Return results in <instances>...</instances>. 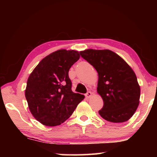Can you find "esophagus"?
I'll return each mask as SVG.
<instances>
[{
  "mask_svg": "<svg viewBox=\"0 0 157 157\" xmlns=\"http://www.w3.org/2000/svg\"><path fill=\"white\" fill-rule=\"evenodd\" d=\"M91 95H92V93L91 91H88L86 94H85V97H86V98H89L91 96Z\"/></svg>",
  "mask_w": 157,
  "mask_h": 157,
  "instance_id": "34e87169",
  "label": "esophagus"
}]
</instances>
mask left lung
<instances>
[{"mask_svg":"<svg viewBox=\"0 0 157 157\" xmlns=\"http://www.w3.org/2000/svg\"><path fill=\"white\" fill-rule=\"evenodd\" d=\"M79 54L98 73L97 91L104 102L100 115L111 123L128 121L139 106L140 94L131 67L109 50L88 49Z\"/></svg>","mask_w":157,"mask_h":157,"instance_id":"1","label":"left lung"}]
</instances>
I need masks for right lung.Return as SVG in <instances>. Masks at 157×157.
Returning <instances> with one entry per match:
<instances>
[{
  "mask_svg": "<svg viewBox=\"0 0 157 157\" xmlns=\"http://www.w3.org/2000/svg\"><path fill=\"white\" fill-rule=\"evenodd\" d=\"M79 59L78 51L59 50L44 58L29 76L25 98L32 114L44 125L63 123L84 98L73 92L68 76Z\"/></svg>",
  "mask_w": 157,
  "mask_h": 157,
  "instance_id": "1",
  "label": "right lung"
}]
</instances>
